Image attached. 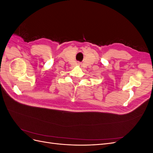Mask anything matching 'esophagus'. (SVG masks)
I'll return each instance as SVG.
<instances>
[{
    "instance_id": "1",
    "label": "esophagus",
    "mask_w": 153,
    "mask_h": 153,
    "mask_svg": "<svg viewBox=\"0 0 153 153\" xmlns=\"http://www.w3.org/2000/svg\"><path fill=\"white\" fill-rule=\"evenodd\" d=\"M79 65H80V64H79Z\"/></svg>"
}]
</instances>
